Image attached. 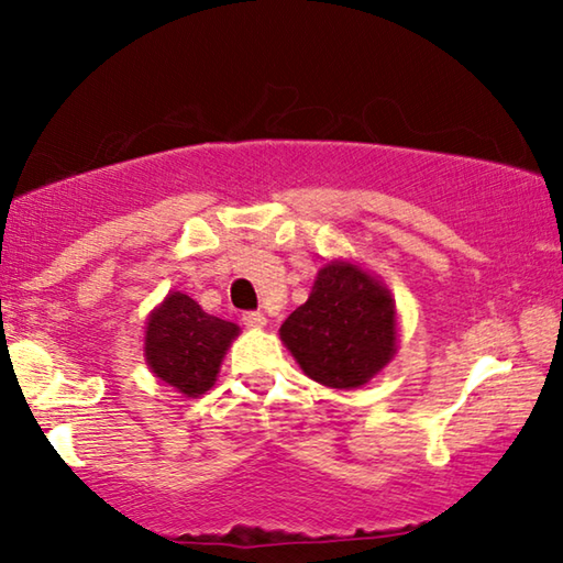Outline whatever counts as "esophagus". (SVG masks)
Masks as SVG:
<instances>
[{
    "label": "esophagus",
    "mask_w": 563,
    "mask_h": 563,
    "mask_svg": "<svg viewBox=\"0 0 563 563\" xmlns=\"http://www.w3.org/2000/svg\"><path fill=\"white\" fill-rule=\"evenodd\" d=\"M243 325L247 330H263L265 325H268V318L263 316V312H245L243 316Z\"/></svg>",
    "instance_id": "34e87169"
}]
</instances>
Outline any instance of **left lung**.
I'll return each mask as SVG.
<instances>
[{
    "instance_id": "left-lung-1",
    "label": "left lung",
    "mask_w": 563,
    "mask_h": 563,
    "mask_svg": "<svg viewBox=\"0 0 563 563\" xmlns=\"http://www.w3.org/2000/svg\"><path fill=\"white\" fill-rule=\"evenodd\" d=\"M397 308L387 285L347 258L328 261L280 325L300 369L332 389H357L397 355Z\"/></svg>"
}]
</instances>
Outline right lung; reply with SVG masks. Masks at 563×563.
Wrapping results in <instances>:
<instances>
[{
	"label": "right lung",
	"mask_w": 563,
	"mask_h": 563,
	"mask_svg": "<svg viewBox=\"0 0 563 563\" xmlns=\"http://www.w3.org/2000/svg\"><path fill=\"white\" fill-rule=\"evenodd\" d=\"M238 335L235 322L208 316L186 292L170 290L146 318L144 357L161 383L184 397H201L216 385Z\"/></svg>",
	"instance_id": "1"
}]
</instances>
